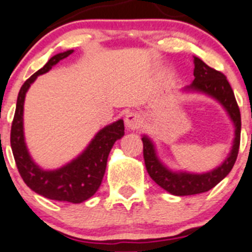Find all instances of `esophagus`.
I'll return each instance as SVG.
<instances>
[{
  "instance_id": "esophagus-1",
  "label": "esophagus",
  "mask_w": 252,
  "mask_h": 252,
  "mask_svg": "<svg viewBox=\"0 0 252 252\" xmlns=\"http://www.w3.org/2000/svg\"><path fill=\"white\" fill-rule=\"evenodd\" d=\"M125 125L128 130H137L142 125V116L137 112H130V114L126 115V119H125Z\"/></svg>"
}]
</instances>
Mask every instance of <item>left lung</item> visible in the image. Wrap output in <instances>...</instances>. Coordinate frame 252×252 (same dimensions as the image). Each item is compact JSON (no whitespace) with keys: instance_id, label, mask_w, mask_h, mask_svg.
Here are the masks:
<instances>
[{"instance_id":"obj_1","label":"left lung","mask_w":252,"mask_h":252,"mask_svg":"<svg viewBox=\"0 0 252 252\" xmlns=\"http://www.w3.org/2000/svg\"><path fill=\"white\" fill-rule=\"evenodd\" d=\"M187 89L205 93L215 97L225 107L235 125V140H234V146H232L229 157L225 159L221 166L208 173L191 174L174 173L167 169L158 160L152 142L146 136H143V158H145L146 169L148 174L158 186L173 195H193V194L204 193L214 188L232 169L238 158L239 147H240V109H239L235 95L226 76L221 71L210 68L202 59L194 57V80L190 85L187 86Z\"/></svg>"}]
</instances>
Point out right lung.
<instances>
[{
	"label": "right lung",
	"mask_w": 252,
	"mask_h": 252,
	"mask_svg": "<svg viewBox=\"0 0 252 252\" xmlns=\"http://www.w3.org/2000/svg\"><path fill=\"white\" fill-rule=\"evenodd\" d=\"M66 50L52 57L42 69L25 81L18 94L13 121L11 126V147L16 166L25 183L32 190L48 199L59 202L81 203L89 199L99 189L106 169L107 157L115 141L124 136V121L114 122L97 132L85 151L76 159L57 171H43L28 153L23 137V102L31 84L40 74L47 73L59 61L70 56Z\"/></svg>",
	"instance_id": "1"
}]
</instances>
